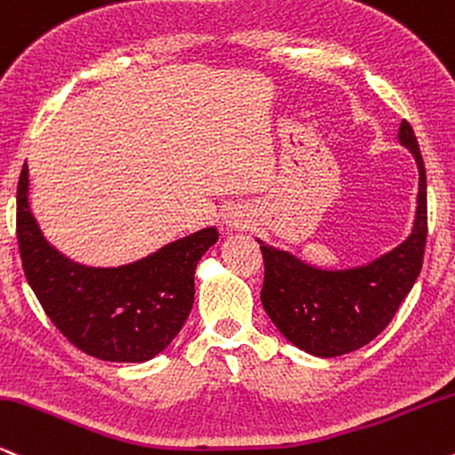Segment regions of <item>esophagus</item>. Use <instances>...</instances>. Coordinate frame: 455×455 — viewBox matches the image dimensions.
Returning <instances> with one entry per match:
<instances>
[{
  "instance_id": "1",
  "label": "esophagus",
  "mask_w": 455,
  "mask_h": 455,
  "mask_svg": "<svg viewBox=\"0 0 455 455\" xmlns=\"http://www.w3.org/2000/svg\"><path fill=\"white\" fill-rule=\"evenodd\" d=\"M223 223L229 229H240V228H247L249 219L244 215V211H240V208H228L226 215H223Z\"/></svg>"
}]
</instances>
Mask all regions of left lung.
I'll use <instances>...</instances> for the list:
<instances>
[{
  "label": "left lung",
  "mask_w": 455,
  "mask_h": 455,
  "mask_svg": "<svg viewBox=\"0 0 455 455\" xmlns=\"http://www.w3.org/2000/svg\"><path fill=\"white\" fill-rule=\"evenodd\" d=\"M398 142L418 164V206L413 229L398 247L349 268H319L290 251L261 244V304L279 332L298 349L317 357H339L377 339L418 281L428 234L426 168L418 138L407 121Z\"/></svg>",
  "instance_id": "1"
}]
</instances>
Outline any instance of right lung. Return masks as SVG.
<instances>
[{
  "mask_svg": "<svg viewBox=\"0 0 455 455\" xmlns=\"http://www.w3.org/2000/svg\"><path fill=\"white\" fill-rule=\"evenodd\" d=\"M16 238L27 283L57 330L104 362L140 364L174 340L194 307V275L217 228L164 244L121 266H87L48 243L29 204V168L16 191Z\"/></svg>",
  "mask_w": 455,
  "mask_h": 455,
  "instance_id": "1",
  "label": "right lung"
}]
</instances>
